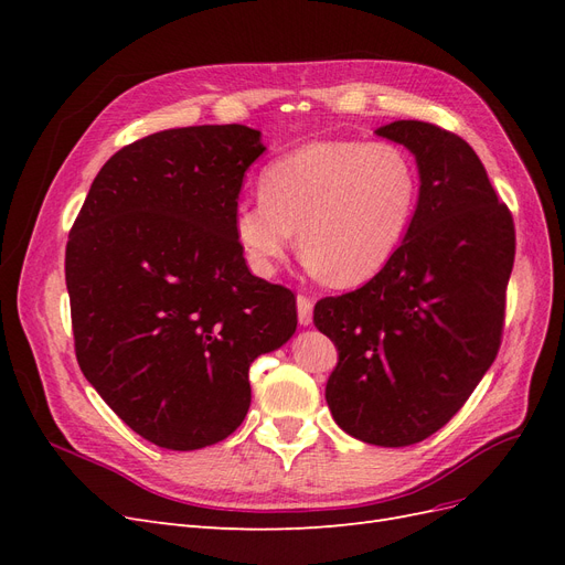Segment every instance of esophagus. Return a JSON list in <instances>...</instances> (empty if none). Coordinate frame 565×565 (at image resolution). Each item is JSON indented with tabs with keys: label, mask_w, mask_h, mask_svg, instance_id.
Returning <instances> with one entry per match:
<instances>
[{
	"label": "esophagus",
	"mask_w": 565,
	"mask_h": 565,
	"mask_svg": "<svg viewBox=\"0 0 565 565\" xmlns=\"http://www.w3.org/2000/svg\"><path fill=\"white\" fill-rule=\"evenodd\" d=\"M297 316L301 324H311L313 322V299L299 295L297 297Z\"/></svg>",
	"instance_id": "obj_1"
}]
</instances>
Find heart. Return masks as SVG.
<instances>
[{
  "mask_svg": "<svg viewBox=\"0 0 565 565\" xmlns=\"http://www.w3.org/2000/svg\"><path fill=\"white\" fill-rule=\"evenodd\" d=\"M417 202V167L401 146L313 141L264 169L262 195L235 204L233 231L259 276L276 270L299 231L316 273L361 285L398 254Z\"/></svg>",
  "mask_w": 565,
  "mask_h": 565,
  "instance_id": "heart-1",
  "label": "heart"
}]
</instances>
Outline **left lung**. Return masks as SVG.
Returning <instances> with one entry per match:
<instances>
[{
  "mask_svg": "<svg viewBox=\"0 0 565 565\" xmlns=\"http://www.w3.org/2000/svg\"><path fill=\"white\" fill-rule=\"evenodd\" d=\"M413 150L419 202L403 247L370 282L316 303L339 351L324 398L353 438L413 446L446 426L502 344L514 218L473 148L419 119L377 129Z\"/></svg>",
  "mask_w": 565,
  "mask_h": 565,
  "instance_id": "obj_1",
  "label": "left lung"
}]
</instances>
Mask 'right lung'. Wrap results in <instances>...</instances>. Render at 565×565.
<instances>
[{
    "instance_id": "add662e5",
    "label": "right lung",
    "mask_w": 565,
    "mask_h": 565,
    "mask_svg": "<svg viewBox=\"0 0 565 565\" xmlns=\"http://www.w3.org/2000/svg\"><path fill=\"white\" fill-rule=\"evenodd\" d=\"M262 134H150L100 167L65 247L79 370L113 413L167 450L243 424L249 365L297 330L292 289L249 273L233 231Z\"/></svg>"
}]
</instances>
